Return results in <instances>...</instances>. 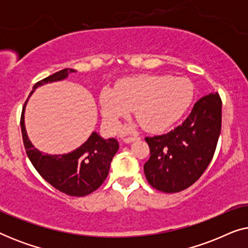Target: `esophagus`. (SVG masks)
<instances>
[{"instance_id": "1", "label": "esophagus", "mask_w": 248, "mask_h": 248, "mask_svg": "<svg viewBox=\"0 0 248 248\" xmlns=\"http://www.w3.org/2000/svg\"><path fill=\"white\" fill-rule=\"evenodd\" d=\"M135 140H139V137H127L124 139V142L125 143H131V142H133Z\"/></svg>"}]
</instances>
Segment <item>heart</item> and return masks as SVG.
Returning <instances> with one entry per match:
<instances>
[{
  "label": "heart",
  "instance_id": "obj_1",
  "mask_svg": "<svg viewBox=\"0 0 248 248\" xmlns=\"http://www.w3.org/2000/svg\"><path fill=\"white\" fill-rule=\"evenodd\" d=\"M194 96V88L185 78L144 74L125 79L116 91L104 88L99 96L105 127L116 132L130 111L148 132L164 131L183 116Z\"/></svg>",
  "mask_w": 248,
  "mask_h": 248
}]
</instances>
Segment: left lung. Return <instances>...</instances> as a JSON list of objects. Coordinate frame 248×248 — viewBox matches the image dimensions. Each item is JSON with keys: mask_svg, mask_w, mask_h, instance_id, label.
Segmentation results:
<instances>
[{"mask_svg": "<svg viewBox=\"0 0 248 248\" xmlns=\"http://www.w3.org/2000/svg\"><path fill=\"white\" fill-rule=\"evenodd\" d=\"M221 107L218 93L205 94L181 125L166 134L145 138L150 158L144 164V174L152 187L177 193L201 177L218 144Z\"/></svg>", "mask_w": 248, "mask_h": 248, "instance_id": "8db88e82", "label": "left lung"}]
</instances>
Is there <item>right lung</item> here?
<instances>
[{
	"mask_svg": "<svg viewBox=\"0 0 248 248\" xmlns=\"http://www.w3.org/2000/svg\"><path fill=\"white\" fill-rule=\"evenodd\" d=\"M72 72L76 71L72 69L61 70L38 81L33 86V89L45 83L65 79L69 73ZM27 101L28 99L23 105L20 118L22 140L27 155L39 175L53 187L70 196H86L100 187L109 171L111 159L120 148L116 139L105 140L93 132L87 142L70 154L44 155L30 143L27 137L23 116Z\"/></svg>",
	"mask_w": 248,
	"mask_h": 248,
	"instance_id": "1",
	"label": "right lung"
}]
</instances>
